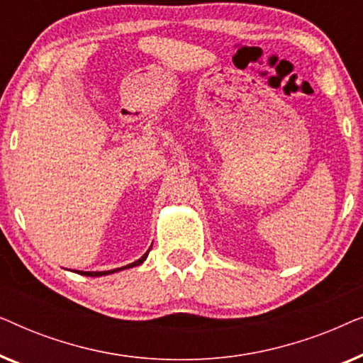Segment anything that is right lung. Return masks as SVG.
<instances>
[{"instance_id": "1", "label": "right lung", "mask_w": 363, "mask_h": 363, "mask_svg": "<svg viewBox=\"0 0 363 363\" xmlns=\"http://www.w3.org/2000/svg\"><path fill=\"white\" fill-rule=\"evenodd\" d=\"M152 250V247H150ZM150 250H148L145 255H143L140 259H137V261H133V262H130V264H127V266H122V267H117V269H111V271H74V272H77V274H82V276H91V277H97V276H107V274H113V272H118V271H123V269H130V267H135V266H138V264H142L143 261L147 259V256H148V252H150Z\"/></svg>"}]
</instances>
